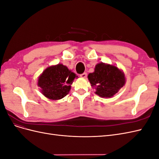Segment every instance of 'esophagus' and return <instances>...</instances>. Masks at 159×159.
Here are the masks:
<instances>
[{
    "label": "esophagus",
    "mask_w": 159,
    "mask_h": 159,
    "mask_svg": "<svg viewBox=\"0 0 159 159\" xmlns=\"http://www.w3.org/2000/svg\"><path fill=\"white\" fill-rule=\"evenodd\" d=\"M80 77L82 78H85L86 77H87V73H84V74H80Z\"/></svg>",
    "instance_id": "34e87169"
}]
</instances>
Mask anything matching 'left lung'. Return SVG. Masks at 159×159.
<instances>
[{"mask_svg":"<svg viewBox=\"0 0 159 159\" xmlns=\"http://www.w3.org/2000/svg\"><path fill=\"white\" fill-rule=\"evenodd\" d=\"M95 93L103 98H110L116 94L125 84L126 78L123 70L117 66L100 62L94 71L88 75Z\"/></svg>","mask_w":159,"mask_h":159,"instance_id":"left-lung-1","label":"left lung"}]
</instances>
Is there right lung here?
Listing matches in <instances>:
<instances>
[{"instance_id":"1","label":"right lung","mask_w":159,"mask_h":159,"mask_svg":"<svg viewBox=\"0 0 159 159\" xmlns=\"http://www.w3.org/2000/svg\"><path fill=\"white\" fill-rule=\"evenodd\" d=\"M75 78L74 73L61 64L48 67L38 77V86L41 93L51 100H58L69 93Z\"/></svg>"}]
</instances>
